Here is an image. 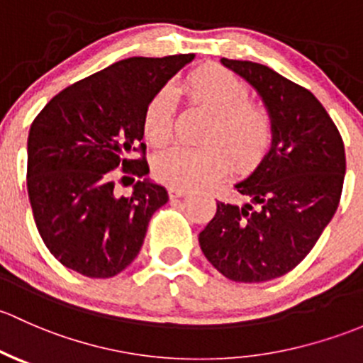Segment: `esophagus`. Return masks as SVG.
I'll return each instance as SVG.
<instances>
[{
	"label": "esophagus",
	"mask_w": 363,
	"mask_h": 363,
	"mask_svg": "<svg viewBox=\"0 0 363 363\" xmlns=\"http://www.w3.org/2000/svg\"><path fill=\"white\" fill-rule=\"evenodd\" d=\"M189 194V190L182 186H169V197H183Z\"/></svg>",
	"instance_id": "obj_1"
}]
</instances>
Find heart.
I'll return each instance as SVG.
<instances>
[{"label":"heart","instance_id":"b5f03b06","mask_svg":"<svg viewBox=\"0 0 363 363\" xmlns=\"http://www.w3.org/2000/svg\"><path fill=\"white\" fill-rule=\"evenodd\" d=\"M186 94L192 103L215 113L208 130V147H171L159 152L154 171L162 182L182 189L206 185L223 177L230 157L246 167L260 159L272 138L271 115L262 104L250 101V89L241 78L218 65L201 66L186 78ZM177 92L171 85L159 89L143 110L145 136L164 145L174 130Z\"/></svg>","mask_w":363,"mask_h":363}]
</instances>
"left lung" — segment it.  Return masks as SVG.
Listing matches in <instances>:
<instances>
[{"mask_svg":"<svg viewBox=\"0 0 363 363\" xmlns=\"http://www.w3.org/2000/svg\"><path fill=\"white\" fill-rule=\"evenodd\" d=\"M222 65L259 92L272 141L257 169L236 183L245 204L218 201L199 245L225 278L269 281L301 264L334 216L346 173L345 143L308 89L259 62L223 57Z\"/></svg>","mask_w":363,"mask_h":363,"instance_id":"left-lung-1","label":"left lung"}]
</instances>
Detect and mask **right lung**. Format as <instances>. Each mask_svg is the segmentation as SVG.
<instances>
[{"instance_id": "1", "label": "right lung", "mask_w": 363, "mask_h": 363, "mask_svg": "<svg viewBox=\"0 0 363 363\" xmlns=\"http://www.w3.org/2000/svg\"><path fill=\"white\" fill-rule=\"evenodd\" d=\"M194 57L118 61L66 87L33 121L29 203L45 246L68 269L111 278L140 253L152 215L169 197L148 178L134 185L130 197H117L115 169L140 178L148 173L143 110ZM133 151L142 152L140 160L130 159Z\"/></svg>"}]
</instances>
